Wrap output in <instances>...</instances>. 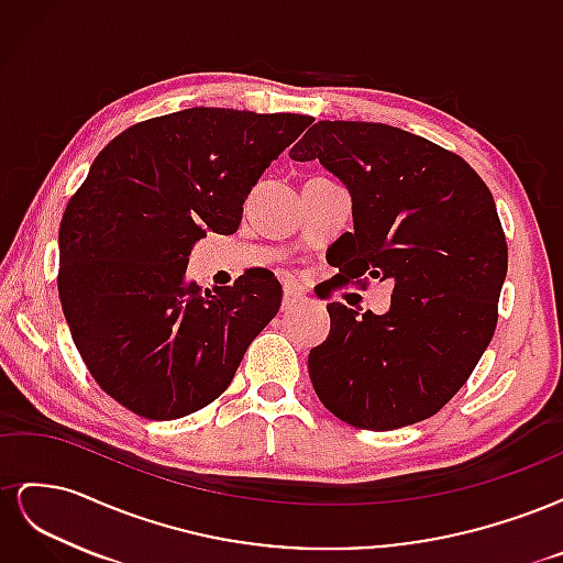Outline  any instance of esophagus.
<instances>
[{"mask_svg":"<svg viewBox=\"0 0 563 563\" xmlns=\"http://www.w3.org/2000/svg\"><path fill=\"white\" fill-rule=\"evenodd\" d=\"M302 300V294L296 291L291 286H284V294H282V312H291L296 305Z\"/></svg>","mask_w":563,"mask_h":563,"instance_id":"obj_1","label":"esophagus"}]
</instances>
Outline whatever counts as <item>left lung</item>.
<instances>
[{
  "label": "left lung",
  "mask_w": 563,
  "mask_h": 563,
  "mask_svg": "<svg viewBox=\"0 0 563 563\" xmlns=\"http://www.w3.org/2000/svg\"><path fill=\"white\" fill-rule=\"evenodd\" d=\"M291 159H319L352 195L340 279L395 282L385 314L327 305L331 333L308 360L319 401L376 432L439 413L498 323L507 242L486 183L455 152L371 122H319Z\"/></svg>",
  "instance_id": "8db88e82"
}]
</instances>
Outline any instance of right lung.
<instances>
[{"mask_svg": "<svg viewBox=\"0 0 563 563\" xmlns=\"http://www.w3.org/2000/svg\"><path fill=\"white\" fill-rule=\"evenodd\" d=\"M308 114L190 108L112 139L70 197L58 232V296L100 389L150 420L218 399L251 340L279 312L282 286L244 272L201 291L187 255L207 230L232 234L272 159Z\"/></svg>", "mask_w": 563, "mask_h": 563, "instance_id": "1", "label": "right lung"}]
</instances>
